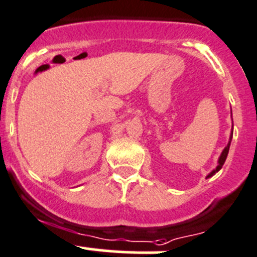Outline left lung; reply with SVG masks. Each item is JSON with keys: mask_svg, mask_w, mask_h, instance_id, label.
Listing matches in <instances>:
<instances>
[{"mask_svg": "<svg viewBox=\"0 0 257 257\" xmlns=\"http://www.w3.org/2000/svg\"><path fill=\"white\" fill-rule=\"evenodd\" d=\"M231 139H232V131H231V136H230V141H228V144H227V146L225 147V149H223V151L221 152V156H220V159H218V165H217V167H216L215 170H212L211 172H210L209 175H207L206 176V179H209V177H211V176H214V175L216 174V172L217 171H220L221 170V167L223 166V164H225V161H226V157H227V154H228V150H230V144H231Z\"/></svg>", "mask_w": 257, "mask_h": 257, "instance_id": "1", "label": "left lung"}]
</instances>
